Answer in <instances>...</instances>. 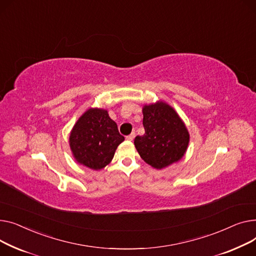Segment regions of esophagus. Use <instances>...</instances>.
<instances>
[{"label": "esophagus", "instance_id": "34e87169", "mask_svg": "<svg viewBox=\"0 0 256 256\" xmlns=\"http://www.w3.org/2000/svg\"><path fill=\"white\" fill-rule=\"evenodd\" d=\"M134 136H135V132H132L131 134L127 135V136H126V140H129V142H131V140H133Z\"/></svg>", "mask_w": 256, "mask_h": 256}]
</instances>
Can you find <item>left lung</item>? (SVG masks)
I'll return each instance as SVG.
<instances>
[{
  "instance_id": "obj_1",
  "label": "left lung",
  "mask_w": 256,
  "mask_h": 256,
  "mask_svg": "<svg viewBox=\"0 0 256 256\" xmlns=\"http://www.w3.org/2000/svg\"><path fill=\"white\" fill-rule=\"evenodd\" d=\"M142 114L146 133L134 140L142 160L161 170L181 159L189 144V133L174 110L159 102L144 105Z\"/></svg>"
}]
</instances>
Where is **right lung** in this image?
I'll use <instances>...</instances> for the list:
<instances>
[{"label":"right lung","instance_id":"1","mask_svg":"<svg viewBox=\"0 0 256 256\" xmlns=\"http://www.w3.org/2000/svg\"><path fill=\"white\" fill-rule=\"evenodd\" d=\"M124 140L108 110L90 108L74 125L69 144L78 162L99 170L112 160L118 146Z\"/></svg>","mask_w":256,"mask_h":256}]
</instances>
